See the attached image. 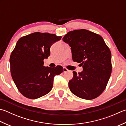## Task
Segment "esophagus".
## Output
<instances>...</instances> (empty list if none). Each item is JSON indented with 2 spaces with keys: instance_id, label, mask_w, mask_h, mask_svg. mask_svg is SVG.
Instances as JSON below:
<instances>
[{
  "instance_id": "34e87169",
  "label": "esophagus",
  "mask_w": 126,
  "mask_h": 126,
  "mask_svg": "<svg viewBox=\"0 0 126 126\" xmlns=\"http://www.w3.org/2000/svg\"><path fill=\"white\" fill-rule=\"evenodd\" d=\"M68 71H69L68 69H67L66 68H63V72L64 73H66V72H68Z\"/></svg>"
}]
</instances>
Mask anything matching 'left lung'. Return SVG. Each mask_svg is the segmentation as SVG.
<instances>
[{"label": "left lung", "instance_id": "obj_1", "mask_svg": "<svg viewBox=\"0 0 126 126\" xmlns=\"http://www.w3.org/2000/svg\"><path fill=\"white\" fill-rule=\"evenodd\" d=\"M63 41L71 47L73 60L82 66L81 73L73 71L69 87L82 99H94L104 91L112 70L111 53L100 35L86 29L70 31Z\"/></svg>", "mask_w": 126, "mask_h": 126}]
</instances>
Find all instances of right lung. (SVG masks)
<instances>
[{"label": "right lung", "instance_id": "obj_1", "mask_svg": "<svg viewBox=\"0 0 126 126\" xmlns=\"http://www.w3.org/2000/svg\"><path fill=\"white\" fill-rule=\"evenodd\" d=\"M62 36L35 32L17 41L10 58L12 78L21 94L37 99L47 94L53 87V78L63 72L61 65L44 66V60L50 55V47Z\"/></svg>", "mask_w": 126, "mask_h": 126}]
</instances>
